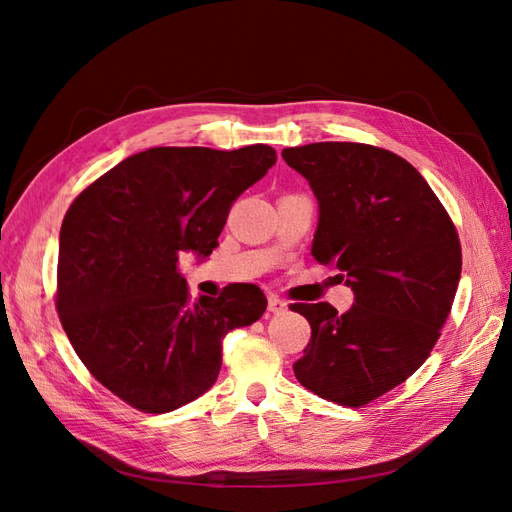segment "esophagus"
Returning <instances> with one entry per match:
<instances>
[{
    "label": "esophagus",
    "instance_id": "34e87169",
    "mask_svg": "<svg viewBox=\"0 0 512 512\" xmlns=\"http://www.w3.org/2000/svg\"><path fill=\"white\" fill-rule=\"evenodd\" d=\"M286 309H288V303L280 297H275V294H271V297H269V312L271 314H284Z\"/></svg>",
    "mask_w": 512,
    "mask_h": 512
}]
</instances>
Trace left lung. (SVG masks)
I'll return each mask as SVG.
<instances>
[{"label":"left lung","mask_w":512,"mask_h":512,"mask_svg":"<svg viewBox=\"0 0 512 512\" xmlns=\"http://www.w3.org/2000/svg\"><path fill=\"white\" fill-rule=\"evenodd\" d=\"M282 158L318 200L312 256L354 292L346 314L294 303L312 339L294 376L316 395L359 408L425 363L461 275L457 230L418 170L361 143L286 147Z\"/></svg>","instance_id":"obj_1"}]
</instances>
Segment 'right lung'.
I'll return each instance as SVG.
<instances>
[{"instance_id":"1","label":"right lung","mask_w":512,"mask_h":512,"mask_svg":"<svg viewBox=\"0 0 512 512\" xmlns=\"http://www.w3.org/2000/svg\"><path fill=\"white\" fill-rule=\"evenodd\" d=\"M269 145L151 147L121 160L68 209L57 312L85 367L130 406L164 414L207 393L224 337L267 309L254 284L190 301L181 252L205 260L230 205L267 175Z\"/></svg>"}]
</instances>
